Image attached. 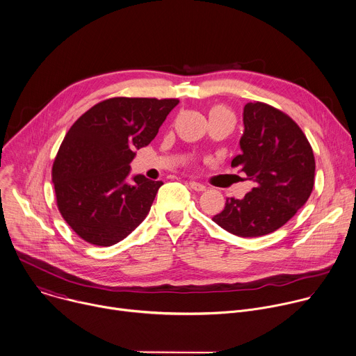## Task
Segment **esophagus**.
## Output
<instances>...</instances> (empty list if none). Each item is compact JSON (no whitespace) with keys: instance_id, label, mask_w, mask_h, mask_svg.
Listing matches in <instances>:
<instances>
[{"instance_id":"esophagus-1","label":"esophagus","mask_w":356,"mask_h":356,"mask_svg":"<svg viewBox=\"0 0 356 356\" xmlns=\"http://www.w3.org/2000/svg\"><path fill=\"white\" fill-rule=\"evenodd\" d=\"M188 184H190V187H191L193 190H195V191H204V190H205V186H204V184H201V183L190 181Z\"/></svg>"}]
</instances>
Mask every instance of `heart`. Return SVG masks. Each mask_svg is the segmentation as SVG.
Returning a JSON list of instances; mask_svg holds the SVG:
<instances>
[{
	"label": "heart",
	"mask_w": 356,
	"mask_h": 356,
	"mask_svg": "<svg viewBox=\"0 0 356 356\" xmlns=\"http://www.w3.org/2000/svg\"><path fill=\"white\" fill-rule=\"evenodd\" d=\"M225 108L223 107H213L212 110H211V113L209 114H213V113H218V111H223Z\"/></svg>",
	"instance_id": "1"
}]
</instances>
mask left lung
Segmentation results:
<instances>
[{"label": "left lung", "instance_id": "obj_1", "mask_svg": "<svg viewBox=\"0 0 356 356\" xmlns=\"http://www.w3.org/2000/svg\"><path fill=\"white\" fill-rule=\"evenodd\" d=\"M241 155L232 161L256 183L242 200L227 198L212 220L241 238H259L285 225L307 201L314 184L312 147L289 115L261 102L243 108Z\"/></svg>", "mask_w": 356, "mask_h": 356}]
</instances>
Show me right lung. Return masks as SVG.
I'll return each mask as SVG.
<instances>
[{"mask_svg": "<svg viewBox=\"0 0 356 356\" xmlns=\"http://www.w3.org/2000/svg\"><path fill=\"white\" fill-rule=\"evenodd\" d=\"M177 99L111 97L83 113L53 165L60 213L85 242L113 246L147 218L162 181L129 177L136 151L158 134Z\"/></svg>", "mask_w": 356, "mask_h": 356, "instance_id": "right-lung-1", "label": "right lung"}]
</instances>
